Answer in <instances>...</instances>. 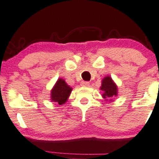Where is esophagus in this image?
Masks as SVG:
<instances>
[{"instance_id":"obj_1","label":"esophagus","mask_w":159,"mask_h":159,"mask_svg":"<svg viewBox=\"0 0 159 159\" xmlns=\"http://www.w3.org/2000/svg\"><path fill=\"white\" fill-rule=\"evenodd\" d=\"M81 85L84 87H87L89 85V82L88 81H82L81 82Z\"/></svg>"}]
</instances>
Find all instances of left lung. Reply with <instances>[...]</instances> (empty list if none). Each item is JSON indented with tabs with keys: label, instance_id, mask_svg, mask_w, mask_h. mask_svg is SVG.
Returning <instances> with one entry per match:
<instances>
[{
	"label": "left lung",
	"instance_id": "left-lung-1",
	"mask_svg": "<svg viewBox=\"0 0 159 159\" xmlns=\"http://www.w3.org/2000/svg\"><path fill=\"white\" fill-rule=\"evenodd\" d=\"M100 89L104 91L103 94H102L103 98L111 99L113 97L116 96L117 94V89L116 85L113 83L112 80L109 76H106L102 80Z\"/></svg>",
	"mask_w": 159,
	"mask_h": 159
}]
</instances>
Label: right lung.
Listing matches in <instances>:
<instances>
[{
	"instance_id": "add662e5",
	"label": "right lung",
	"mask_w": 159,
	"mask_h": 159,
	"mask_svg": "<svg viewBox=\"0 0 159 159\" xmlns=\"http://www.w3.org/2000/svg\"><path fill=\"white\" fill-rule=\"evenodd\" d=\"M71 90V88L67 85L64 80L59 79L51 91V100L61 105L67 101Z\"/></svg>"
}]
</instances>
